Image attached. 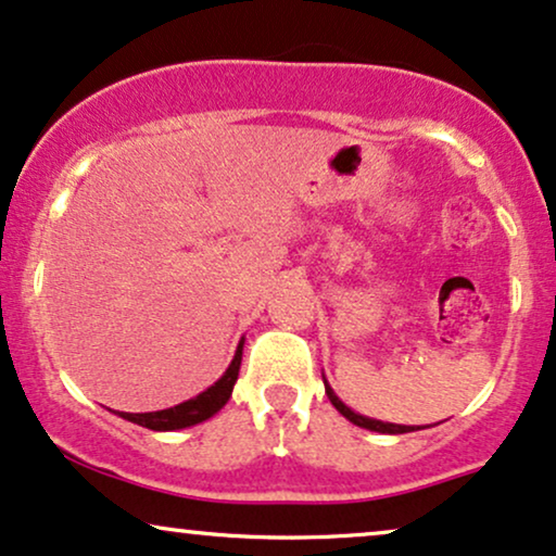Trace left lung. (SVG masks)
<instances>
[{"label":"left lung","instance_id":"left-lung-1","mask_svg":"<svg viewBox=\"0 0 556 556\" xmlns=\"http://www.w3.org/2000/svg\"><path fill=\"white\" fill-rule=\"evenodd\" d=\"M323 384H326V395H328V400L330 403H333V407L336 410L341 413L343 418L346 420H351V424L354 426H359V428H367V431H377V433H410V431H418L416 426H400V424H384V420H377V418H367V416H362V413H354L351 410V407L343 403V400L336 395L333 392V388H330L328 384V379H326V375H323Z\"/></svg>","mask_w":556,"mask_h":556}]
</instances>
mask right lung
<instances>
[{
	"label": "right lung",
	"mask_w": 556,
	"mask_h": 556,
	"mask_svg": "<svg viewBox=\"0 0 556 556\" xmlns=\"http://www.w3.org/2000/svg\"><path fill=\"white\" fill-rule=\"evenodd\" d=\"M241 356H243V339L238 343L233 362L228 364V369L223 371V377L192 400H185V403L166 407V410H156V413H117V416L130 420V424L151 428V431H179V428L202 424V420L213 418L215 413L228 403L230 395H233L238 369H241Z\"/></svg>",
	"instance_id": "add662e5"
}]
</instances>
